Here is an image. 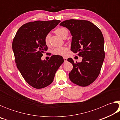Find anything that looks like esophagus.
<instances>
[{
  "mask_svg": "<svg viewBox=\"0 0 120 120\" xmlns=\"http://www.w3.org/2000/svg\"><path fill=\"white\" fill-rule=\"evenodd\" d=\"M64 62H66L67 61V58H66V57H64Z\"/></svg>",
  "mask_w": 120,
  "mask_h": 120,
  "instance_id": "obj_1",
  "label": "esophagus"
}]
</instances>
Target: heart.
Instances as JSON below:
<instances>
[{
    "instance_id": "1",
    "label": "heart",
    "mask_w": 120,
    "mask_h": 120,
    "mask_svg": "<svg viewBox=\"0 0 120 120\" xmlns=\"http://www.w3.org/2000/svg\"><path fill=\"white\" fill-rule=\"evenodd\" d=\"M55 32L56 34H58V35H59L61 37L64 38H66L68 35V30L64 27L58 28L56 30ZM50 33H48L45 36V38H44V42H45V43L46 45H49L50 43ZM67 50V49L65 47L56 48L53 50V53L55 54V55L64 56L66 55Z\"/></svg>"
}]
</instances>
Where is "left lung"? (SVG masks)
Masks as SVG:
<instances>
[{
    "mask_svg": "<svg viewBox=\"0 0 120 120\" xmlns=\"http://www.w3.org/2000/svg\"><path fill=\"white\" fill-rule=\"evenodd\" d=\"M60 25L70 30L72 36L71 50L82 57L81 62H74L71 58L67 59L73 66L69 74L70 80L78 86H88L98 77L104 60L103 34L96 25L85 20H66Z\"/></svg>",
    "mask_w": 120,
    "mask_h": 120,
    "instance_id": "8db88e82",
    "label": "left lung"
}]
</instances>
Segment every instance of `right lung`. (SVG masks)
Listing matches in <instances>:
<instances>
[{
  "instance_id": "1",
  "label": "right lung",
  "mask_w": 120,
  "mask_h": 120,
  "mask_svg": "<svg viewBox=\"0 0 120 120\" xmlns=\"http://www.w3.org/2000/svg\"><path fill=\"white\" fill-rule=\"evenodd\" d=\"M60 22L55 19L28 22L19 28L13 39L16 66L26 82L35 88H43L51 84L56 70L64 62L62 56L56 55L48 61L41 60L48 49L45 36Z\"/></svg>"
}]
</instances>
